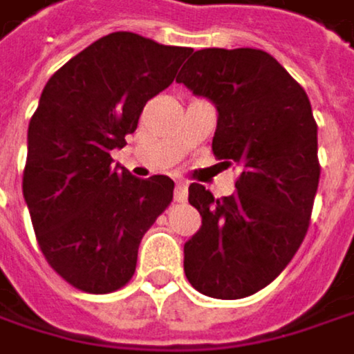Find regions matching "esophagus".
Listing matches in <instances>:
<instances>
[{
	"mask_svg": "<svg viewBox=\"0 0 354 354\" xmlns=\"http://www.w3.org/2000/svg\"><path fill=\"white\" fill-rule=\"evenodd\" d=\"M175 200H177V202H185V200H187V183L179 181V183L175 185Z\"/></svg>",
	"mask_w": 354,
	"mask_h": 354,
	"instance_id": "1",
	"label": "esophagus"
}]
</instances>
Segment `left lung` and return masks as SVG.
<instances>
[{
  "mask_svg": "<svg viewBox=\"0 0 354 354\" xmlns=\"http://www.w3.org/2000/svg\"><path fill=\"white\" fill-rule=\"evenodd\" d=\"M218 112L212 152L236 162V194L214 198L189 185L202 227L183 246L189 283L236 300L269 286L300 248L317 185V122L304 89L267 52L198 50L179 77Z\"/></svg>",
  "mask_w": 354,
  "mask_h": 354,
  "instance_id": "1",
  "label": "left lung"
}]
</instances>
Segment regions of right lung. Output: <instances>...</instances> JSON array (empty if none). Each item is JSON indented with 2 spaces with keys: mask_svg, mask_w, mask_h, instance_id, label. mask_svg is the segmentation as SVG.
Returning <instances> with one entry per match:
<instances>
[{
  "mask_svg": "<svg viewBox=\"0 0 354 354\" xmlns=\"http://www.w3.org/2000/svg\"><path fill=\"white\" fill-rule=\"evenodd\" d=\"M189 48L110 32L71 58L43 87L28 122L22 194L50 267L89 294L122 288L144 234L173 200V179H138L110 152L138 129Z\"/></svg>",
  "mask_w": 354,
  "mask_h": 354,
  "instance_id": "right-lung-1",
  "label": "right lung"
}]
</instances>
